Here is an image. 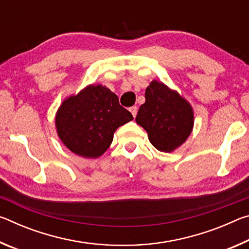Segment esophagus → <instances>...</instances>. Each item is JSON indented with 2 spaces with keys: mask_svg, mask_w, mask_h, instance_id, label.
Wrapping results in <instances>:
<instances>
[{
  "mask_svg": "<svg viewBox=\"0 0 249 249\" xmlns=\"http://www.w3.org/2000/svg\"><path fill=\"white\" fill-rule=\"evenodd\" d=\"M129 112L132 113V115L135 117V116H136V114H137V107H129Z\"/></svg>",
  "mask_w": 249,
  "mask_h": 249,
  "instance_id": "34e87169",
  "label": "esophagus"
}]
</instances>
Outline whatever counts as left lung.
I'll use <instances>...</instances> for the list:
<instances>
[{"label":"left lung","mask_w":249,"mask_h":249,"mask_svg":"<svg viewBox=\"0 0 249 249\" xmlns=\"http://www.w3.org/2000/svg\"><path fill=\"white\" fill-rule=\"evenodd\" d=\"M136 123L148 134L156 149L171 153L183 144L192 133L195 113L191 104L163 82L153 80L145 92Z\"/></svg>","instance_id":"obj_1"}]
</instances>
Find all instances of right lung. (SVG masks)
<instances>
[{"instance_id":"1","label":"right lung","mask_w":249,"mask_h":249,"mask_svg":"<svg viewBox=\"0 0 249 249\" xmlns=\"http://www.w3.org/2000/svg\"><path fill=\"white\" fill-rule=\"evenodd\" d=\"M132 120L115 93L102 84H89L62 101L54 125L70 151L83 158H99L112 144L115 130Z\"/></svg>"}]
</instances>
